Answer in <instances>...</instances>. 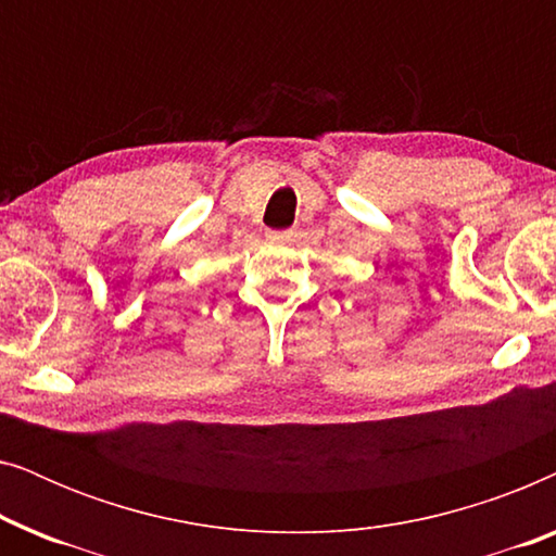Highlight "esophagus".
<instances>
[{
    "mask_svg": "<svg viewBox=\"0 0 556 556\" xmlns=\"http://www.w3.org/2000/svg\"><path fill=\"white\" fill-rule=\"evenodd\" d=\"M268 240L270 242H286V240H291V232H288V230H270Z\"/></svg>",
    "mask_w": 556,
    "mask_h": 556,
    "instance_id": "1",
    "label": "esophagus"
}]
</instances>
